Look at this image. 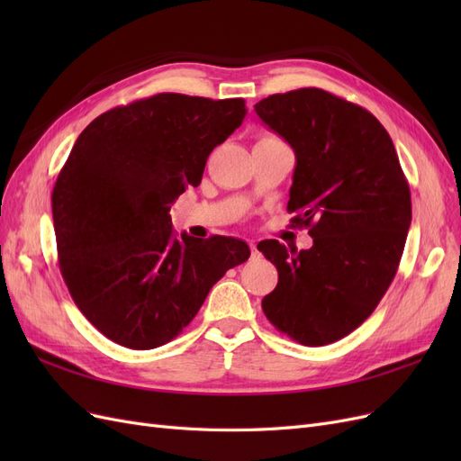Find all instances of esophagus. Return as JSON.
<instances>
[{"label": "esophagus", "mask_w": 461, "mask_h": 461, "mask_svg": "<svg viewBox=\"0 0 461 461\" xmlns=\"http://www.w3.org/2000/svg\"><path fill=\"white\" fill-rule=\"evenodd\" d=\"M249 249H252V256L256 258V256H258V248H256V242H254V240L249 242Z\"/></svg>", "instance_id": "1"}]
</instances>
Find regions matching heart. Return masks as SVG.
I'll return each instance as SVG.
<instances>
[{
  "instance_id": "obj_1",
  "label": "heart",
  "mask_w": 461,
  "mask_h": 461,
  "mask_svg": "<svg viewBox=\"0 0 461 461\" xmlns=\"http://www.w3.org/2000/svg\"><path fill=\"white\" fill-rule=\"evenodd\" d=\"M263 138H275V136H263Z\"/></svg>"
}]
</instances>
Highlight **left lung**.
<instances>
[{"label": "left lung", "instance_id": "obj_1", "mask_svg": "<svg viewBox=\"0 0 461 461\" xmlns=\"http://www.w3.org/2000/svg\"><path fill=\"white\" fill-rule=\"evenodd\" d=\"M256 113L294 149L288 213L310 249L263 240L278 271L263 313L303 346L344 339L375 312L398 271L411 196L393 138L367 109L321 88L273 94Z\"/></svg>", "mask_w": 461, "mask_h": 461}]
</instances>
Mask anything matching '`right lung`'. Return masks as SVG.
<instances>
[{
	"label": "right lung",
	"mask_w": 461,
	"mask_h": 461,
	"mask_svg": "<svg viewBox=\"0 0 461 461\" xmlns=\"http://www.w3.org/2000/svg\"><path fill=\"white\" fill-rule=\"evenodd\" d=\"M244 117L242 97L156 94L105 111L77 138L51 194L59 269L109 340L132 350L171 342L249 258L232 236L178 234L169 215Z\"/></svg>",
	"instance_id": "1"
}]
</instances>
